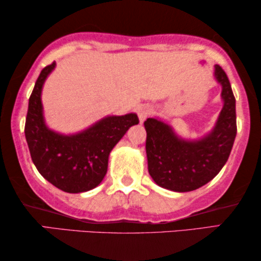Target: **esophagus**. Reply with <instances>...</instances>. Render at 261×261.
I'll list each match as a JSON object with an SVG mask.
<instances>
[{
    "mask_svg": "<svg viewBox=\"0 0 261 261\" xmlns=\"http://www.w3.org/2000/svg\"><path fill=\"white\" fill-rule=\"evenodd\" d=\"M137 113H138L139 120H140V122L142 123L146 119H147L149 114H151V108H149L148 106H141L138 108Z\"/></svg>",
    "mask_w": 261,
    "mask_h": 261,
    "instance_id": "1",
    "label": "esophagus"
}]
</instances>
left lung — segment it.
<instances>
[{
	"label": "left lung",
	"mask_w": 261,
	"mask_h": 261,
	"mask_svg": "<svg viewBox=\"0 0 261 261\" xmlns=\"http://www.w3.org/2000/svg\"><path fill=\"white\" fill-rule=\"evenodd\" d=\"M223 106L213 129L197 139L181 138L159 117L145 121L148 172L156 185L176 192L196 190L209 183L229 158L237 137L235 97L227 74L215 65Z\"/></svg>",
	"instance_id": "left-lung-1"
}]
</instances>
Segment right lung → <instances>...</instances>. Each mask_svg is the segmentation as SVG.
<instances>
[{
	"mask_svg": "<svg viewBox=\"0 0 261 261\" xmlns=\"http://www.w3.org/2000/svg\"><path fill=\"white\" fill-rule=\"evenodd\" d=\"M56 63L39 74L28 102L24 135L31 158L39 173L60 190L80 194L99 185L108 170L112 149L132 126L138 115H108L85 129L63 134L51 129L44 116L41 92Z\"/></svg>",
	"mask_w": 261,
	"mask_h": 261,
	"instance_id": "add662e5",
	"label": "right lung"
}]
</instances>
